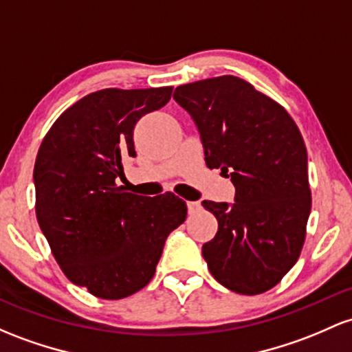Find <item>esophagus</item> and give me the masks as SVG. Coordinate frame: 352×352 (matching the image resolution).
Masks as SVG:
<instances>
[{
	"label": "esophagus",
	"instance_id": "34e87169",
	"mask_svg": "<svg viewBox=\"0 0 352 352\" xmlns=\"http://www.w3.org/2000/svg\"><path fill=\"white\" fill-rule=\"evenodd\" d=\"M187 208H188V214L194 215V214H197V212H200L202 206H200L199 202H187Z\"/></svg>",
	"mask_w": 352,
	"mask_h": 352
}]
</instances>
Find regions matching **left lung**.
Returning a JSON list of instances; mask_svg holds the SVG:
<instances>
[{
    "mask_svg": "<svg viewBox=\"0 0 352 352\" xmlns=\"http://www.w3.org/2000/svg\"><path fill=\"white\" fill-rule=\"evenodd\" d=\"M194 118L208 168L235 185V202L204 200L219 229L202 247L210 274L237 294L283 280L300 256L311 214L307 150L283 105L239 76L180 85L173 95Z\"/></svg>",
    "mask_w": 352,
    "mask_h": 352,
    "instance_id": "obj_1",
    "label": "left lung"
}]
</instances>
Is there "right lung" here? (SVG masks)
<instances>
[{
	"instance_id": "right-lung-1",
	"label": "right lung",
	"mask_w": 352,
	"mask_h": 352,
	"mask_svg": "<svg viewBox=\"0 0 352 352\" xmlns=\"http://www.w3.org/2000/svg\"><path fill=\"white\" fill-rule=\"evenodd\" d=\"M173 87L105 88L67 108L34 162L36 219L53 257L73 284L117 300L152 280L165 239L187 217L173 194L148 199L118 187L135 157L133 129L168 103Z\"/></svg>"
}]
</instances>
